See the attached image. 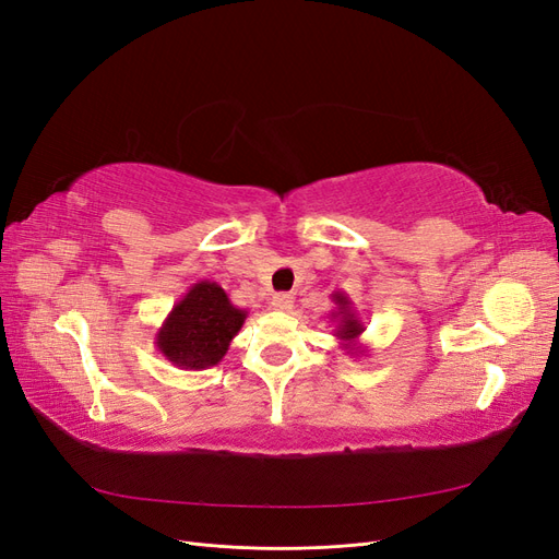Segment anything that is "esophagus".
<instances>
[{
	"label": "esophagus",
	"instance_id": "esophagus-1",
	"mask_svg": "<svg viewBox=\"0 0 559 559\" xmlns=\"http://www.w3.org/2000/svg\"><path fill=\"white\" fill-rule=\"evenodd\" d=\"M270 302H273V308L280 310V312H289L292 306H294V296L292 294H275L273 298H270Z\"/></svg>",
	"mask_w": 559,
	"mask_h": 559
}]
</instances>
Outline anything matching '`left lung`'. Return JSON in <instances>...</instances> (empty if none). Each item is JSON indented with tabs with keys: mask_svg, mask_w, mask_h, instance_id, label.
I'll use <instances>...</instances> for the list:
<instances>
[{
	"mask_svg": "<svg viewBox=\"0 0 559 559\" xmlns=\"http://www.w3.org/2000/svg\"><path fill=\"white\" fill-rule=\"evenodd\" d=\"M331 300L335 306L329 314V319L335 324L333 335L341 341V347L349 354V357H359V354L366 352L364 345L359 343L361 333L366 331L364 319L359 317L357 310H354V302L345 292H333Z\"/></svg>",
	"mask_w": 559,
	"mask_h": 559,
	"instance_id": "8db88e82",
	"label": "left lung"
}]
</instances>
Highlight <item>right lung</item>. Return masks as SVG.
Wrapping results in <instances>:
<instances>
[{
	"label": "right lung",
	"mask_w": 559,
	"mask_h": 559,
	"mask_svg": "<svg viewBox=\"0 0 559 559\" xmlns=\"http://www.w3.org/2000/svg\"><path fill=\"white\" fill-rule=\"evenodd\" d=\"M247 314V310L233 306L216 282L200 280L175 302L154 345L181 370H205L226 357Z\"/></svg>",
	"instance_id": "add662e5"
}]
</instances>
